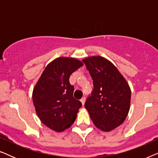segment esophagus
I'll return each mask as SVG.
<instances>
[{
	"instance_id": "obj_1",
	"label": "esophagus",
	"mask_w": 158,
	"mask_h": 158,
	"mask_svg": "<svg viewBox=\"0 0 158 158\" xmlns=\"http://www.w3.org/2000/svg\"><path fill=\"white\" fill-rule=\"evenodd\" d=\"M81 102L82 103V105L84 106V104H85V97H83L81 99Z\"/></svg>"
}]
</instances>
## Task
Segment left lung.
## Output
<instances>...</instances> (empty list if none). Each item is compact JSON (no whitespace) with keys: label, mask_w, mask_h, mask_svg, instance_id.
<instances>
[{"label":"left lung","mask_w":158,"mask_h":158,"mask_svg":"<svg viewBox=\"0 0 158 158\" xmlns=\"http://www.w3.org/2000/svg\"><path fill=\"white\" fill-rule=\"evenodd\" d=\"M94 83V90L85 103L97 128L109 131L124 122L129 113L131 90L114 64L101 56L83 60Z\"/></svg>","instance_id":"8db88e82"}]
</instances>
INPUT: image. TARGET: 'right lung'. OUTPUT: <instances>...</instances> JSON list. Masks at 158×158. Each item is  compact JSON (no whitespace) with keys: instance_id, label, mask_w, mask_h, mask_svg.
<instances>
[{"instance_id":"1","label":"right lung","mask_w":158,"mask_h":158,"mask_svg":"<svg viewBox=\"0 0 158 158\" xmlns=\"http://www.w3.org/2000/svg\"><path fill=\"white\" fill-rule=\"evenodd\" d=\"M83 65L72 57H58L47 64L34 88L32 99L43 124L60 132L72 126L82 103L73 97L74 87L69 78Z\"/></svg>"}]
</instances>
